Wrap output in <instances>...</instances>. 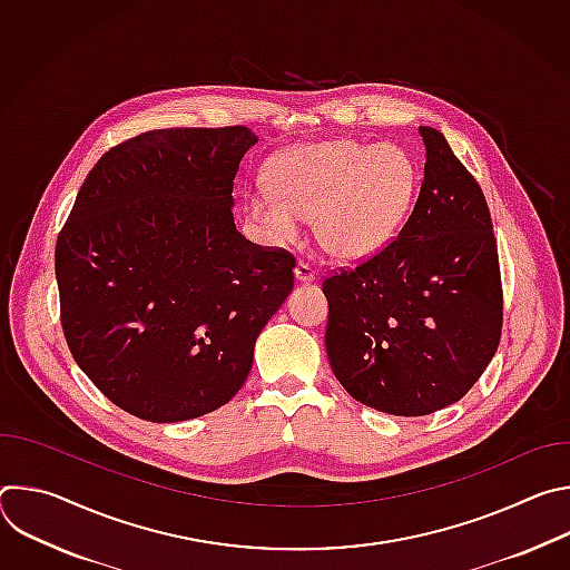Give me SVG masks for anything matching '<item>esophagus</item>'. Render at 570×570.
Segmentation results:
<instances>
[{"mask_svg":"<svg viewBox=\"0 0 570 570\" xmlns=\"http://www.w3.org/2000/svg\"><path fill=\"white\" fill-rule=\"evenodd\" d=\"M295 279H297L299 284H308V282H315L317 275H315V271H313L308 264L299 262V264L295 266Z\"/></svg>","mask_w":570,"mask_h":570,"instance_id":"obj_1","label":"esophagus"}]
</instances>
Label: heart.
I'll list each match as a JSON object with an SVG mask.
<instances>
[{
	"instance_id": "b5f03b06",
	"label": "heart",
	"mask_w": 570,
	"mask_h": 570,
	"mask_svg": "<svg viewBox=\"0 0 570 570\" xmlns=\"http://www.w3.org/2000/svg\"><path fill=\"white\" fill-rule=\"evenodd\" d=\"M268 189L246 196V216L275 246L297 240L315 218V238L330 257L354 264L385 250L409 218L420 174L396 144L336 139L295 146L271 165Z\"/></svg>"
}]
</instances>
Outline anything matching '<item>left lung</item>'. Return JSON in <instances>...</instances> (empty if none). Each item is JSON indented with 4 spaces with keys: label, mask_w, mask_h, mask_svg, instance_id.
<instances>
[{
    "label": "left lung",
    "mask_w": 570,
    "mask_h": 570,
    "mask_svg": "<svg viewBox=\"0 0 570 570\" xmlns=\"http://www.w3.org/2000/svg\"><path fill=\"white\" fill-rule=\"evenodd\" d=\"M424 180L385 250L324 279V345L341 385L374 411L422 417L460 401L501 341L490 207L444 135L420 126Z\"/></svg>",
    "instance_id": "obj_1"
}]
</instances>
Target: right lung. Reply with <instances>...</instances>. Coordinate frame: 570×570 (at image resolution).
Listing matches in <instances>:
<instances>
[{"label":"right lung","instance_id":"1","mask_svg":"<svg viewBox=\"0 0 570 570\" xmlns=\"http://www.w3.org/2000/svg\"><path fill=\"white\" fill-rule=\"evenodd\" d=\"M246 126L148 130L110 148L56 243L60 322L78 367L155 424L227 403L293 291L295 259L234 225Z\"/></svg>","mask_w":570,"mask_h":570}]
</instances>
